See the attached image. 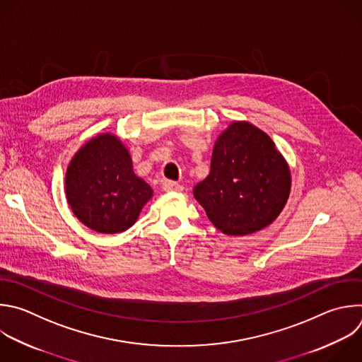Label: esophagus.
I'll return each mask as SVG.
<instances>
[{
	"instance_id": "obj_1",
	"label": "esophagus",
	"mask_w": 362,
	"mask_h": 362,
	"mask_svg": "<svg viewBox=\"0 0 362 362\" xmlns=\"http://www.w3.org/2000/svg\"><path fill=\"white\" fill-rule=\"evenodd\" d=\"M162 189L165 192H182L183 186L173 180H162Z\"/></svg>"
}]
</instances>
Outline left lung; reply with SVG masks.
Masks as SVG:
<instances>
[{
    "label": "left lung",
    "instance_id": "obj_1",
    "mask_svg": "<svg viewBox=\"0 0 362 362\" xmlns=\"http://www.w3.org/2000/svg\"><path fill=\"white\" fill-rule=\"evenodd\" d=\"M290 187L288 165L270 136L249 122H233L216 141L210 173L193 194L221 233L246 235L277 218Z\"/></svg>",
    "mask_w": 362,
    "mask_h": 362
}]
</instances>
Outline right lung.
Returning <instances> with one entry per match:
<instances>
[{"label":"right lung","instance_id":"obj_1","mask_svg":"<svg viewBox=\"0 0 362 362\" xmlns=\"http://www.w3.org/2000/svg\"><path fill=\"white\" fill-rule=\"evenodd\" d=\"M65 192L74 214L105 234L134 226L153 193L134 173L128 149L110 134L90 139L75 153L66 169Z\"/></svg>","mask_w":362,"mask_h":362}]
</instances>
